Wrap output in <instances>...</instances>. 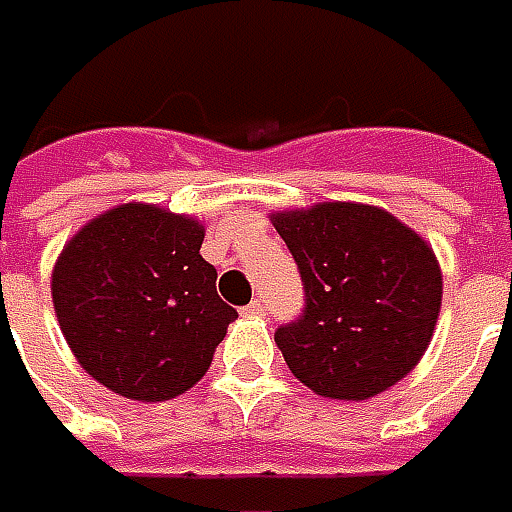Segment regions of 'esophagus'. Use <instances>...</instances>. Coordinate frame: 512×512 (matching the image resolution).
Wrapping results in <instances>:
<instances>
[{
	"label": "esophagus",
	"instance_id": "34e87169",
	"mask_svg": "<svg viewBox=\"0 0 512 512\" xmlns=\"http://www.w3.org/2000/svg\"><path fill=\"white\" fill-rule=\"evenodd\" d=\"M243 314L246 316H263L266 314V305H263V300H252L246 308H243Z\"/></svg>",
	"mask_w": 512,
	"mask_h": 512
}]
</instances>
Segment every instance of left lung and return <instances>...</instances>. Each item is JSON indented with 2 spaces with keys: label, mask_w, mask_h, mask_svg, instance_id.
<instances>
[{
  "label": "left lung",
  "mask_w": 512,
  "mask_h": 512,
  "mask_svg": "<svg viewBox=\"0 0 512 512\" xmlns=\"http://www.w3.org/2000/svg\"><path fill=\"white\" fill-rule=\"evenodd\" d=\"M274 229L305 291L302 314L274 330L288 370L339 401L398 384L440 316L443 277L429 243L389 212L344 201L277 212Z\"/></svg>",
  "instance_id": "left-lung-1"
}]
</instances>
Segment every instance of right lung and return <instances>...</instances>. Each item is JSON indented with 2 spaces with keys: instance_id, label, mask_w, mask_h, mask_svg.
Wrapping results in <instances>:
<instances>
[{
  "instance_id": "1",
  "label": "right lung",
  "mask_w": 512,
  "mask_h": 512,
  "mask_svg": "<svg viewBox=\"0 0 512 512\" xmlns=\"http://www.w3.org/2000/svg\"><path fill=\"white\" fill-rule=\"evenodd\" d=\"M204 229L151 204H123L66 243L52 271L58 325L81 367L131 401L196 384L238 311L218 297Z\"/></svg>"
}]
</instances>
